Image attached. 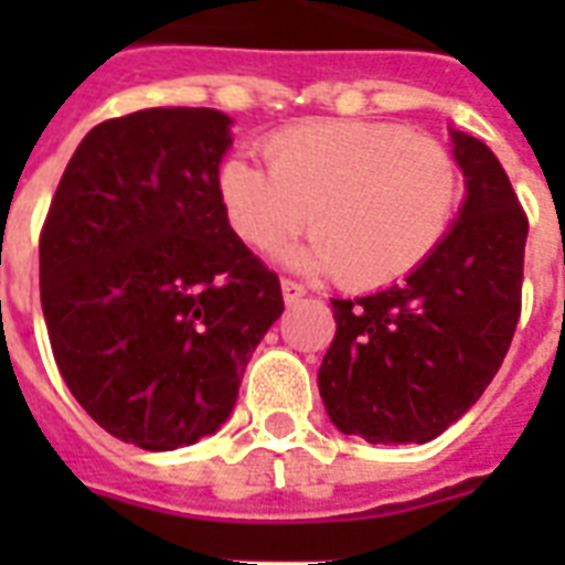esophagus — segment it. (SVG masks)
<instances>
[{
	"label": "esophagus",
	"instance_id": "34e87169",
	"mask_svg": "<svg viewBox=\"0 0 565 565\" xmlns=\"http://www.w3.org/2000/svg\"><path fill=\"white\" fill-rule=\"evenodd\" d=\"M281 292H284V301H287V305H296V301L305 296V287H301L299 281H290V278H284Z\"/></svg>",
	"mask_w": 565,
	"mask_h": 565
}]
</instances>
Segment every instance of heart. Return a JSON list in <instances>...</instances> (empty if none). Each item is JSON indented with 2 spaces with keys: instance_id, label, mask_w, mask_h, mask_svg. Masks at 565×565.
I'll return each mask as SVG.
<instances>
[{
  "instance_id": "1",
  "label": "heart",
  "mask_w": 565,
  "mask_h": 565,
  "mask_svg": "<svg viewBox=\"0 0 565 565\" xmlns=\"http://www.w3.org/2000/svg\"><path fill=\"white\" fill-rule=\"evenodd\" d=\"M264 167L231 158L220 199L246 246L273 248L301 228L296 264L340 273L349 287H384L411 275L446 237L460 195L455 154L395 122L326 119L275 131Z\"/></svg>"
}]
</instances>
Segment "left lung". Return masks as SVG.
Returning a JSON list of instances; mask_svg holds the SVG:
<instances>
[{
    "label": "left lung",
    "instance_id": "8db88e82",
    "mask_svg": "<svg viewBox=\"0 0 565 565\" xmlns=\"http://www.w3.org/2000/svg\"><path fill=\"white\" fill-rule=\"evenodd\" d=\"M451 143L466 175L460 220L402 284L331 299L319 395L337 428L366 443L439 437L481 398L516 334L527 216L481 140L451 131Z\"/></svg>",
    "mask_w": 565,
    "mask_h": 565
}]
</instances>
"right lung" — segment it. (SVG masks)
<instances>
[{"instance_id":"obj_1","label":"right lung","mask_w":565,"mask_h":565,"mask_svg":"<svg viewBox=\"0 0 565 565\" xmlns=\"http://www.w3.org/2000/svg\"><path fill=\"white\" fill-rule=\"evenodd\" d=\"M231 119L146 108L105 119L66 163L40 231V305L61 377L93 422L146 451L228 419L281 281L231 231Z\"/></svg>"}]
</instances>
